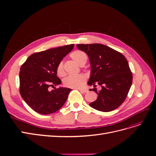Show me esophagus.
Instances as JSON below:
<instances>
[{
  "label": "esophagus",
  "instance_id": "34e87169",
  "mask_svg": "<svg viewBox=\"0 0 156 156\" xmlns=\"http://www.w3.org/2000/svg\"><path fill=\"white\" fill-rule=\"evenodd\" d=\"M79 90L81 92V93H86V92H88L87 90H86V89H82V88H79Z\"/></svg>",
  "mask_w": 156,
  "mask_h": 156
}]
</instances>
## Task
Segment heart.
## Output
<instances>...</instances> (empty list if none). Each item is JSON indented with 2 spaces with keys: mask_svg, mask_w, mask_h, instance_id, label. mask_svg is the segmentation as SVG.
<instances>
[{
  "mask_svg": "<svg viewBox=\"0 0 156 156\" xmlns=\"http://www.w3.org/2000/svg\"><path fill=\"white\" fill-rule=\"evenodd\" d=\"M72 58L75 61V62L77 63L79 66L82 65L83 64H85L87 61V55L84 52L76 50L72 52L70 55ZM56 73L59 77H62L65 74V72L64 69V66L62 62H60L56 66ZM87 81L86 77L84 75L79 74L76 75H68V77L64 78L63 83L64 85L69 88H77L82 87Z\"/></svg>",
  "mask_w": 156,
  "mask_h": 156,
  "instance_id": "obj_1",
  "label": "heart"
}]
</instances>
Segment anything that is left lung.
<instances>
[{
	"label": "left lung",
	"mask_w": 156,
	"mask_h": 156,
	"mask_svg": "<svg viewBox=\"0 0 156 156\" xmlns=\"http://www.w3.org/2000/svg\"><path fill=\"white\" fill-rule=\"evenodd\" d=\"M77 48L87 54L91 66L88 85L101 87L90 89L98 94L90 106L102 112H110L122 104L132 84L133 75L125 56L109 47L100 44H77Z\"/></svg>",
	"instance_id": "1"
}]
</instances>
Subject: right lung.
I'll return each instance as SVG.
<instances>
[{
  "mask_svg": "<svg viewBox=\"0 0 156 156\" xmlns=\"http://www.w3.org/2000/svg\"><path fill=\"white\" fill-rule=\"evenodd\" d=\"M74 44L32 54L23 64L20 72V92L22 98L33 110L41 115L57 111L66 101L71 89L57 86L61 80L56 66L72 51Z\"/></svg>",
  "mask_w": 156,
  "mask_h": 156,
  "instance_id": "right-lung-1",
  "label": "right lung"
}]
</instances>
